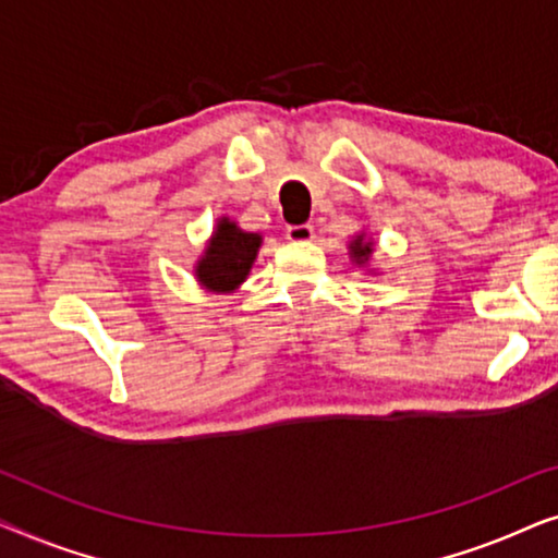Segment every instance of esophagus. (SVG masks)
<instances>
[{"mask_svg":"<svg viewBox=\"0 0 558 558\" xmlns=\"http://www.w3.org/2000/svg\"><path fill=\"white\" fill-rule=\"evenodd\" d=\"M312 235H315V228H312L310 223L287 226V239L294 243H307V241H312Z\"/></svg>","mask_w":558,"mask_h":558,"instance_id":"esophagus-1","label":"esophagus"}]
</instances>
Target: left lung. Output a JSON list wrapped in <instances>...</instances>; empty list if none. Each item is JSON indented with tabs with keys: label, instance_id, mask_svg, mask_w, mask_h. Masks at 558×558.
<instances>
[{
	"label": "left lung",
	"instance_id": "1",
	"mask_svg": "<svg viewBox=\"0 0 558 558\" xmlns=\"http://www.w3.org/2000/svg\"><path fill=\"white\" fill-rule=\"evenodd\" d=\"M350 248H353V256H355V262H357V264H363L365 258H368L371 251H373V248H371V243H363L361 235H357L355 243H353V246H350Z\"/></svg>",
	"mask_w": 558,
	"mask_h": 558
}]
</instances>
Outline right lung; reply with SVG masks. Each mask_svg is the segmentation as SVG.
<instances>
[{"label":"right lung","mask_w":558,"mask_h":558,"mask_svg":"<svg viewBox=\"0 0 558 558\" xmlns=\"http://www.w3.org/2000/svg\"><path fill=\"white\" fill-rule=\"evenodd\" d=\"M258 246H262V235L243 233L241 228H235V223L223 218L218 223L208 251H205L203 262L197 264V279L208 289H216V292H231L246 279Z\"/></svg>","instance_id":"right-lung-1"}]
</instances>
